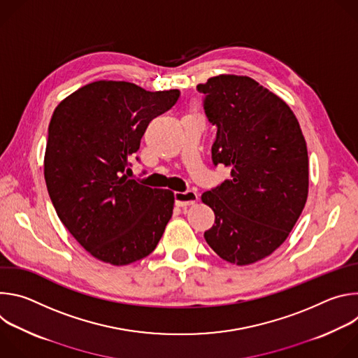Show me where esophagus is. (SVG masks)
<instances>
[{
  "instance_id": "1",
  "label": "esophagus",
  "mask_w": 358,
  "mask_h": 358,
  "mask_svg": "<svg viewBox=\"0 0 358 358\" xmlns=\"http://www.w3.org/2000/svg\"><path fill=\"white\" fill-rule=\"evenodd\" d=\"M174 199L178 207H188V206H194V203L198 201V195L195 191H184V192H174Z\"/></svg>"
}]
</instances>
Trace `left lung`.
<instances>
[{"instance_id": "8db88e82", "label": "left lung", "mask_w": 358, "mask_h": 358, "mask_svg": "<svg viewBox=\"0 0 358 358\" xmlns=\"http://www.w3.org/2000/svg\"><path fill=\"white\" fill-rule=\"evenodd\" d=\"M196 90L217 127L213 164L232 177L201 196L215 214L203 238L224 261L249 265L285 242L304 208L308 147L290 108L257 80L220 75Z\"/></svg>"}]
</instances>
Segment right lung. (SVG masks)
I'll return each instance as SVG.
<instances>
[{"label": "right lung", "instance_id": "obj_1", "mask_svg": "<svg viewBox=\"0 0 358 358\" xmlns=\"http://www.w3.org/2000/svg\"><path fill=\"white\" fill-rule=\"evenodd\" d=\"M178 99L177 89L147 92L129 82L99 80L55 109L43 166L48 192L62 224L96 259L129 265L162 239L174 194L127 176L148 123Z\"/></svg>", "mask_w": 358, "mask_h": 358}]
</instances>
